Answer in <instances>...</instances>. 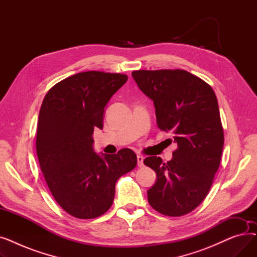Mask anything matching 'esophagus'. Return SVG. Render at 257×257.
<instances>
[{
	"label": "esophagus",
	"instance_id": "esophagus-1",
	"mask_svg": "<svg viewBox=\"0 0 257 257\" xmlns=\"http://www.w3.org/2000/svg\"><path fill=\"white\" fill-rule=\"evenodd\" d=\"M138 166L143 167L144 166V156L138 155Z\"/></svg>",
	"mask_w": 257,
	"mask_h": 257
}]
</instances>
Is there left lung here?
<instances>
[{
    "label": "left lung",
    "instance_id": "8db88e82",
    "mask_svg": "<svg viewBox=\"0 0 257 257\" xmlns=\"http://www.w3.org/2000/svg\"><path fill=\"white\" fill-rule=\"evenodd\" d=\"M140 89L155 106L157 126L173 133L172 160L156 156L144 164L157 179L148 191L150 205L169 217L193 211L207 196L224 145L218 100L211 86L184 70L134 71Z\"/></svg>",
    "mask_w": 257,
    "mask_h": 257
}]
</instances>
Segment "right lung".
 Segmentation results:
<instances>
[{"instance_id": "obj_1", "label": "right lung", "mask_w": 257, "mask_h": 257, "mask_svg": "<svg viewBox=\"0 0 257 257\" xmlns=\"http://www.w3.org/2000/svg\"><path fill=\"white\" fill-rule=\"evenodd\" d=\"M128 77L97 71L65 78L46 94L39 110L36 152L57 203L78 219L98 218L110 208L115 183L137 167L130 149L99 155L94 128H103L104 108Z\"/></svg>"}]
</instances>
